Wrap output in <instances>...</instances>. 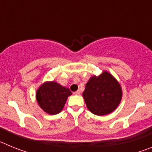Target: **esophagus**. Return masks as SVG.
Returning a JSON list of instances; mask_svg holds the SVG:
<instances>
[{"label": "esophagus", "mask_w": 152, "mask_h": 152, "mask_svg": "<svg viewBox=\"0 0 152 152\" xmlns=\"http://www.w3.org/2000/svg\"><path fill=\"white\" fill-rule=\"evenodd\" d=\"M80 94V91H75V93H74V94L75 95H79Z\"/></svg>", "instance_id": "obj_1"}]
</instances>
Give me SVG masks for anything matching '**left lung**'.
I'll list each match as a JSON object with an SVG mask.
<instances>
[{"mask_svg": "<svg viewBox=\"0 0 152 152\" xmlns=\"http://www.w3.org/2000/svg\"><path fill=\"white\" fill-rule=\"evenodd\" d=\"M88 109L96 116H104L113 112L123 97L121 85L112 74L103 71L98 76L90 77L83 92Z\"/></svg>", "mask_w": 152, "mask_h": 152, "instance_id": "left-lung-1", "label": "left lung"}]
</instances>
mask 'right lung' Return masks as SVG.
<instances>
[{"mask_svg":"<svg viewBox=\"0 0 152 152\" xmlns=\"http://www.w3.org/2000/svg\"><path fill=\"white\" fill-rule=\"evenodd\" d=\"M72 94L66 87L56 81H45L36 92V99L40 108L49 115L59 113L64 108L67 99Z\"/></svg>","mask_w":152,"mask_h":152,"instance_id":"1","label":"right lung"}]
</instances>
